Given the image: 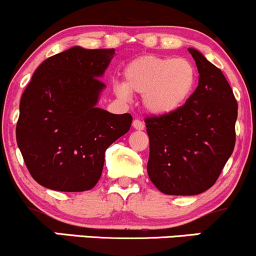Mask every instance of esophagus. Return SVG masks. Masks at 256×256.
<instances>
[{
	"label": "esophagus",
	"instance_id": "esophagus-1",
	"mask_svg": "<svg viewBox=\"0 0 256 256\" xmlns=\"http://www.w3.org/2000/svg\"><path fill=\"white\" fill-rule=\"evenodd\" d=\"M132 126H134V130H138V131L144 130V122H140V119H134V122H132Z\"/></svg>",
	"mask_w": 256,
	"mask_h": 256
}]
</instances>
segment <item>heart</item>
<instances>
[{
  "label": "heart",
  "mask_w": 256,
  "mask_h": 256,
  "mask_svg": "<svg viewBox=\"0 0 256 256\" xmlns=\"http://www.w3.org/2000/svg\"><path fill=\"white\" fill-rule=\"evenodd\" d=\"M124 83L114 85L116 95L130 101L131 92L142 95L146 110L155 116H167L189 101L198 83V71L184 58L143 55L125 66Z\"/></svg>",
  "instance_id": "heart-1"
}]
</instances>
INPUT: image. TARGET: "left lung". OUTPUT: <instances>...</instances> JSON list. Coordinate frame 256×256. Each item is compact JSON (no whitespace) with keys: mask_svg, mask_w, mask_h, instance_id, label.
<instances>
[{"mask_svg":"<svg viewBox=\"0 0 256 256\" xmlns=\"http://www.w3.org/2000/svg\"><path fill=\"white\" fill-rule=\"evenodd\" d=\"M198 85L180 110L146 119L148 176L166 195H198L213 186L236 142L237 101L218 67L198 50Z\"/></svg>","mask_w":256,"mask_h":256,"instance_id":"left-lung-1","label":"left lung"}]
</instances>
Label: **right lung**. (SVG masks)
<instances>
[{
  "label": "right lung",
  "mask_w": 256,
  "mask_h": 256,
  "mask_svg": "<svg viewBox=\"0 0 256 256\" xmlns=\"http://www.w3.org/2000/svg\"><path fill=\"white\" fill-rule=\"evenodd\" d=\"M114 49L72 46L46 58L20 100L16 143L32 178L56 192L95 186L104 152L130 130L131 114L98 108Z\"/></svg>",
  "instance_id": "add662e5"
}]
</instances>
